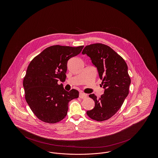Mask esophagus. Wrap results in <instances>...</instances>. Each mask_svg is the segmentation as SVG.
Instances as JSON below:
<instances>
[{
	"label": "esophagus",
	"mask_w": 158,
	"mask_h": 158,
	"mask_svg": "<svg viewBox=\"0 0 158 158\" xmlns=\"http://www.w3.org/2000/svg\"><path fill=\"white\" fill-rule=\"evenodd\" d=\"M87 97V94L83 93V92H80L79 93V98L83 99V98H85Z\"/></svg>",
	"instance_id": "34e87169"
}]
</instances>
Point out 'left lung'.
<instances>
[{
  "label": "left lung",
  "mask_w": 158,
  "mask_h": 158,
  "mask_svg": "<svg viewBox=\"0 0 158 158\" xmlns=\"http://www.w3.org/2000/svg\"><path fill=\"white\" fill-rule=\"evenodd\" d=\"M97 68L102 81L104 94L99 99L95 94L89 97L95 101V107L86 112L91 119L106 120L117 113L129 93L131 79L125 60L110 47L101 43L86 45L83 50Z\"/></svg>",
  "instance_id": "left-lung-1"
}]
</instances>
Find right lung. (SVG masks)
Here are the masks:
<instances>
[{
	"label": "right lung",
	"mask_w": 158,
	"mask_h": 158,
	"mask_svg": "<svg viewBox=\"0 0 158 158\" xmlns=\"http://www.w3.org/2000/svg\"><path fill=\"white\" fill-rule=\"evenodd\" d=\"M83 47L52 45L30 63L23 86L26 101L39 120L49 124L62 120L67 115L69 102L79 97L78 90L68 92L57 82L65 81L68 60Z\"/></svg>",
	"instance_id": "obj_1"
}]
</instances>
